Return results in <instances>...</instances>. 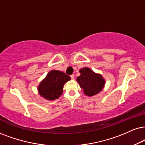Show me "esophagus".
Segmentation results:
<instances>
[{
    "mask_svg": "<svg viewBox=\"0 0 145 145\" xmlns=\"http://www.w3.org/2000/svg\"><path fill=\"white\" fill-rule=\"evenodd\" d=\"M70 77H71V80H74V78H75L74 75H71V76H70Z\"/></svg>",
    "mask_w": 145,
    "mask_h": 145,
    "instance_id": "34e87169",
    "label": "esophagus"
}]
</instances>
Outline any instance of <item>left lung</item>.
Wrapping results in <instances>:
<instances>
[{"instance_id": "obj_1", "label": "left lung", "mask_w": 145, "mask_h": 145, "mask_svg": "<svg viewBox=\"0 0 145 145\" xmlns=\"http://www.w3.org/2000/svg\"><path fill=\"white\" fill-rule=\"evenodd\" d=\"M79 71L80 76L76 80L80 88L83 89L84 94L93 96L102 90L106 82L101 74L95 73L88 67H84Z\"/></svg>"}]
</instances>
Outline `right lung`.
<instances>
[{"instance_id": "obj_1", "label": "right lung", "mask_w": 145, "mask_h": 145, "mask_svg": "<svg viewBox=\"0 0 145 145\" xmlns=\"http://www.w3.org/2000/svg\"><path fill=\"white\" fill-rule=\"evenodd\" d=\"M70 80V77L63 71L51 70L40 82L37 88L38 92L47 100H56L63 93L64 84Z\"/></svg>"}]
</instances>
